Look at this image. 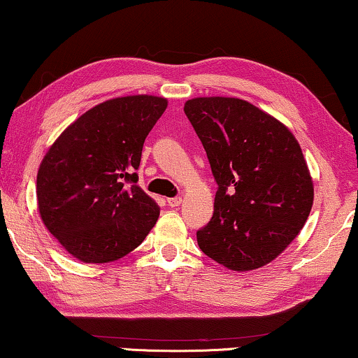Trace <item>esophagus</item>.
<instances>
[{
    "instance_id": "obj_1",
    "label": "esophagus",
    "mask_w": 358,
    "mask_h": 358,
    "mask_svg": "<svg viewBox=\"0 0 358 358\" xmlns=\"http://www.w3.org/2000/svg\"><path fill=\"white\" fill-rule=\"evenodd\" d=\"M167 204L170 207H178L181 204V197L180 196H175V197H169L167 199Z\"/></svg>"
}]
</instances>
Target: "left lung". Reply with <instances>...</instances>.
I'll return each instance as SVG.
<instances>
[{
  "label": "left lung",
  "instance_id": "8db88e82",
  "mask_svg": "<svg viewBox=\"0 0 358 358\" xmlns=\"http://www.w3.org/2000/svg\"><path fill=\"white\" fill-rule=\"evenodd\" d=\"M185 114L218 186L197 244L234 271L266 265L289 246L312 209L313 185L301 146L281 122L243 99H189Z\"/></svg>",
  "mask_w": 358,
  "mask_h": 358
}]
</instances>
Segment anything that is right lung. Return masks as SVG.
Returning a JSON list of instances; mask_svg holds the SVG:
<instances>
[{"label": "right lung", "mask_w": 358, "mask_h": 358, "mask_svg": "<svg viewBox=\"0 0 358 358\" xmlns=\"http://www.w3.org/2000/svg\"><path fill=\"white\" fill-rule=\"evenodd\" d=\"M167 99L125 96L85 112L46 152L36 175L48 230L87 264L122 259L145 241L159 206L138 186L146 136Z\"/></svg>", "instance_id": "add662e5"}]
</instances>
